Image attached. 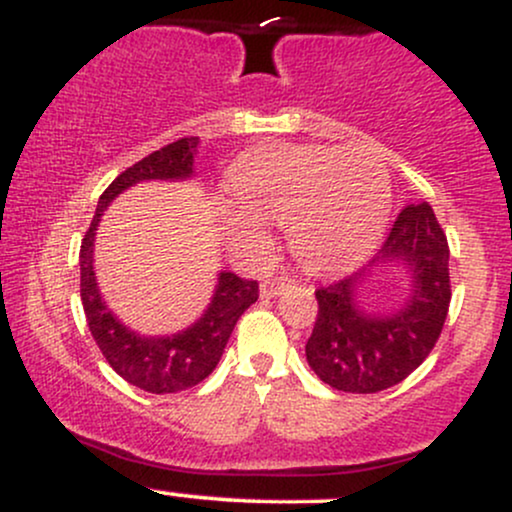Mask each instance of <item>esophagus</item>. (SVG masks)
Wrapping results in <instances>:
<instances>
[{
  "mask_svg": "<svg viewBox=\"0 0 512 512\" xmlns=\"http://www.w3.org/2000/svg\"><path fill=\"white\" fill-rule=\"evenodd\" d=\"M284 289H286L284 279H267V281H262V284H260V296L262 298H276Z\"/></svg>",
  "mask_w": 512,
  "mask_h": 512,
  "instance_id": "34e87169",
  "label": "esophagus"
}]
</instances>
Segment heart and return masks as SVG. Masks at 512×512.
I'll use <instances>...</instances> for the list:
<instances>
[{
	"instance_id": "b5f03b06",
	"label": "heart",
	"mask_w": 512,
	"mask_h": 512,
	"mask_svg": "<svg viewBox=\"0 0 512 512\" xmlns=\"http://www.w3.org/2000/svg\"><path fill=\"white\" fill-rule=\"evenodd\" d=\"M233 209L221 231L236 250L260 248V221L286 226V243L310 272H334L373 248L390 214L385 163L370 149L274 144L248 151L226 178Z\"/></svg>"
}]
</instances>
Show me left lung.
<instances>
[{
	"instance_id": "left-lung-1",
	"label": "left lung",
	"mask_w": 512,
	"mask_h": 512,
	"mask_svg": "<svg viewBox=\"0 0 512 512\" xmlns=\"http://www.w3.org/2000/svg\"><path fill=\"white\" fill-rule=\"evenodd\" d=\"M448 238L431 204H409L361 272L317 289L320 310L305 344L308 366L334 390L370 395L402 383L436 346L450 305ZM397 268L408 296L378 311L365 296L374 276Z\"/></svg>"
}]
</instances>
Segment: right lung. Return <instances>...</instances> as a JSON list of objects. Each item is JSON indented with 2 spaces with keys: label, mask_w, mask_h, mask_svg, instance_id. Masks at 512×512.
Returning a JSON list of instances; mask_svg holds the SVG:
<instances>
[{
  "label": "right lung",
  "mask_w": 512,
  "mask_h": 512,
  "mask_svg": "<svg viewBox=\"0 0 512 512\" xmlns=\"http://www.w3.org/2000/svg\"><path fill=\"white\" fill-rule=\"evenodd\" d=\"M197 154L199 137H185L154 151L117 175L98 199L96 214L79 252L81 303H84L88 330L96 339L98 349L103 351L105 361L120 378L154 395L187 390L207 378L221 361L238 317L257 301V281L240 279L238 274L223 269L216 274L209 305L192 325L173 334H161V337L142 334L125 325L105 303L96 279V267H93L96 231L105 209L129 187L139 182H185L195 178Z\"/></svg>",
  "instance_id": "right-lung-1"
}]
</instances>
